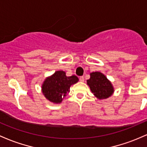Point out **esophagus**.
<instances>
[{"label":"esophagus","instance_id":"34e87169","mask_svg":"<svg viewBox=\"0 0 147 147\" xmlns=\"http://www.w3.org/2000/svg\"><path fill=\"white\" fill-rule=\"evenodd\" d=\"M79 80H80V82H83L84 81V77L83 76H80L79 78Z\"/></svg>","mask_w":147,"mask_h":147}]
</instances>
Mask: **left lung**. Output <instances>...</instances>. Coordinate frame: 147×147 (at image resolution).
I'll list each match as a JSON object with an SVG mask.
<instances>
[{
    "label": "left lung",
    "mask_w": 147,
    "mask_h": 147,
    "mask_svg": "<svg viewBox=\"0 0 147 147\" xmlns=\"http://www.w3.org/2000/svg\"><path fill=\"white\" fill-rule=\"evenodd\" d=\"M87 82L94 95L99 99L108 98L114 92L111 82L100 72L90 74V78Z\"/></svg>",
    "instance_id": "8db88e82"
}]
</instances>
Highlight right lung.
<instances>
[{
	"label": "right lung",
	"mask_w": 147,
	"mask_h": 147,
	"mask_svg": "<svg viewBox=\"0 0 147 147\" xmlns=\"http://www.w3.org/2000/svg\"><path fill=\"white\" fill-rule=\"evenodd\" d=\"M78 81L76 76L67 77L65 71H57L47 78L42 85V92L46 98L53 103H61L69 92L71 85Z\"/></svg>",
	"instance_id": "obj_1"
}]
</instances>
